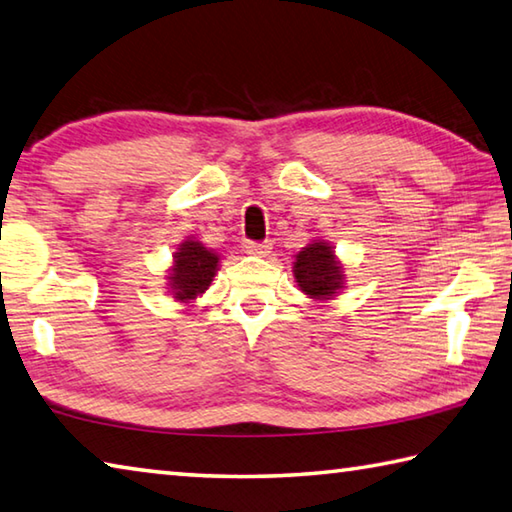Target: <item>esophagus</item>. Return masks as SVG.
I'll list each match as a JSON object with an SVG mask.
<instances>
[{
	"mask_svg": "<svg viewBox=\"0 0 512 512\" xmlns=\"http://www.w3.org/2000/svg\"><path fill=\"white\" fill-rule=\"evenodd\" d=\"M246 253H248V255L264 257V255L271 253V244H268V241H248V244H246Z\"/></svg>",
	"mask_w": 512,
	"mask_h": 512,
	"instance_id": "1",
	"label": "esophagus"
}]
</instances>
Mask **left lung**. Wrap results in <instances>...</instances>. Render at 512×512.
<instances>
[{"label": "left lung", "mask_w": 512, "mask_h": 512, "mask_svg": "<svg viewBox=\"0 0 512 512\" xmlns=\"http://www.w3.org/2000/svg\"><path fill=\"white\" fill-rule=\"evenodd\" d=\"M295 280L306 295L315 300H329L342 288V273L336 255L329 244L315 241L306 246L302 253L295 257Z\"/></svg>", "instance_id": "obj_1"}]
</instances>
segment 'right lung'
Returning a JSON list of instances; mask_svg holds the SVG:
<instances>
[{
  "instance_id": "obj_1",
  "label": "right lung",
  "mask_w": 512,
  "mask_h": 512,
  "mask_svg": "<svg viewBox=\"0 0 512 512\" xmlns=\"http://www.w3.org/2000/svg\"><path fill=\"white\" fill-rule=\"evenodd\" d=\"M219 257L203 248L199 241H185L179 253H174L172 291L176 300H192L206 291L217 273Z\"/></svg>"
}]
</instances>
